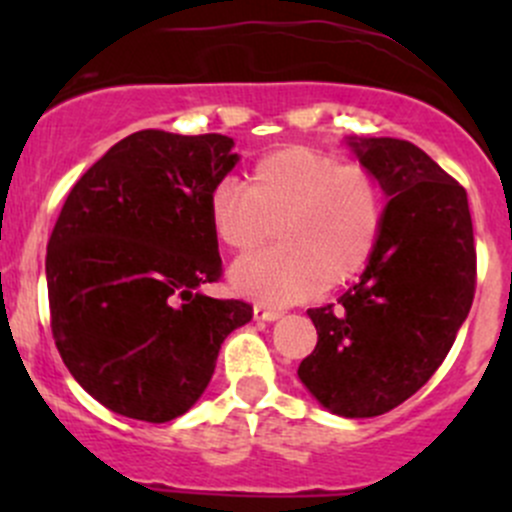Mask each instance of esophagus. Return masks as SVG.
<instances>
[{"instance_id": "esophagus-1", "label": "esophagus", "mask_w": 512, "mask_h": 512, "mask_svg": "<svg viewBox=\"0 0 512 512\" xmlns=\"http://www.w3.org/2000/svg\"><path fill=\"white\" fill-rule=\"evenodd\" d=\"M252 314H255V319H262V322H275V319H280L285 312L275 307H265V304H255Z\"/></svg>"}]
</instances>
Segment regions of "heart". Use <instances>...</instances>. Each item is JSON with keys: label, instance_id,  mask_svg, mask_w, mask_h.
Here are the masks:
<instances>
[{"label": "heart", "instance_id": "1", "mask_svg": "<svg viewBox=\"0 0 512 512\" xmlns=\"http://www.w3.org/2000/svg\"><path fill=\"white\" fill-rule=\"evenodd\" d=\"M208 220L215 240L237 255L257 250L277 223L282 247L237 262L230 282L257 302L292 304L369 265L384 225V190L366 165L285 146L247 168L245 188L215 185Z\"/></svg>", "mask_w": 512, "mask_h": 512}]
</instances>
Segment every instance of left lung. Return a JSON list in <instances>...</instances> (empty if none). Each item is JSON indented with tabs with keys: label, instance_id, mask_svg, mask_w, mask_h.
<instances>
[{
	"label": "left lung",
	"instance_id": "obj_1",
	"mask_svg": "<svg viewBox=\"0 0 512 512\" xmlns=\"http://www.w3.org/2000/svg\"><path fill=\"white\" fill-rule=\"evenodd\" d=\"M349 146L389 195L384 225L361 280L307 309L317 347L297 374L332 414L369 418L414 396L451 352L476 294V245L466 190L421 148Z\"/></svg>",
	"mask_w": 512,
	"mask_h": 512
}]
</instances>
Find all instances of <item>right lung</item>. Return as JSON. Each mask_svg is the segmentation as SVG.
Returning a JSON list of instances; mask_svg holds the SVG:
<instances>
[{"label": "right lung", "instance_id": "add662e5", "mask_svg": "<svg viewBox=\"0 0 512 512\" xmlns=\"http://www.w3.org/2000/svg\"><path fill=\"white\" fill-rule=\"evenodd\" d=\"M232 138L138 131L71 188L46 245L51 334L66 369L113 414L183 416L252 304L198 292L223 262L208 198Z\"/></svg>", "mask_w": 512, "mask_h": 512}]
</instances>
